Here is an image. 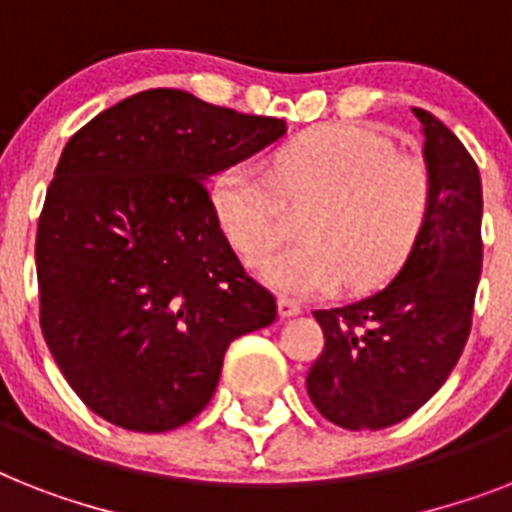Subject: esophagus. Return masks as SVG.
<instances>
[{
	"instance_id": "esophagus-1",
	"label": "esophagus",
	"mask_w": 512,
	"mask_h": 512,
	"mask_svg": "<svg viewBox=\"0 0 512 512\" xmlns=\"http://www.w3.org/2000/svg\"><path fill=\"white\" fill-rule=\"evenodd\" d=\"M299 313H302V307H299L294 299H286V297L278 299V315H281V318H294V315Z\"/></svg>"
}]
</instances>
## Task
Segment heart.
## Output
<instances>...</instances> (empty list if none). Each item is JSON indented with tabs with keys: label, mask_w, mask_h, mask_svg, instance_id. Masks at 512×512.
Returning a JSON list of instances; mask_svg holds the SVG:
<instances>
[{
	"label": "heart",
	"mask_w": 512,
	"mask_h": 512,
	"mask_svg": "<svg viewBox=\"0 0 512 512\" xmlns=\"http://www.w3.org/2000/svg\"><path fill=\"white\" fill-rule=\"evenodd\" d=\"M284 191L315 199L302 242L257 263V276L289 297H315L347 281L368 289L392 276L421 239L431 213L423 162L397 152L376 128L339 123L315 128L273 155V173L244 160L213 186V207L228 242L257 260L284 236Z\"/></svg>",
	"instance_id": "obj_1"
}]
</instances>
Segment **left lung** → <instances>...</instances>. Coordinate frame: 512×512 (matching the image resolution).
I'll return each instance as SVG.
<instances>
[{
	"label": "left lung",
	"instance_id": "8db88e82",
	"mask_svg": "<svg viewBox=\"0 0 512 512\" xmlns=\"http://www.w3.org/2000/svg\"><path fill=\"white\" fill-rule=\"evenodd\" d=\"M421 120L431 213L400 273L371 297L315 310L321 357L307 373L318 413L350 431L386 429L434 397L468 334L481 276V176L460 139Z\"/></svg>",
	"mask_w": 512,
	"mask_h": 512
}]
</instances>
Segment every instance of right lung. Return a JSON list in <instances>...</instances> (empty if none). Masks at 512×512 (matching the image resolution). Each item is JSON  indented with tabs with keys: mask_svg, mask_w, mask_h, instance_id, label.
Listing matches in <instances>:
<instances>
[{
	"mask_svg": "<svg viewBox=\"0 0 512 512\" xmlns=\"http://www.w3.org/2000/svg\"><path fill=\"white\" fill-rule=\"evenodd\" d=\"M284 134V120L149 89L65 144L36 231L41 331L99 418L184 426L215 394L228 344L276 321L207 184Z\"/></svg>",
	"mask_w": 512,
	"mask_h": 512,
	"instance_id": "add662e5",
	"label": "right lung"
}]
</instances>
